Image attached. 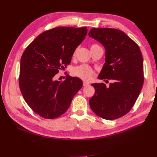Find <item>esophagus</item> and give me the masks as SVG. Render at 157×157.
Listing matches in <instances>:
<instances>
[{
    "instance_id": "obj_1",
    "label": "esophagus",
    "mask_w": 157,
    "mask_h": 157,
    "mask_svg": "<svg viewBox=\"0 0 157 157\" xmlns=\"http://www.w3.org/2000/svg\"><path fill=\"white\" fill-rule=\"evenodd\" d=\"M89 85V83L88 82H86V81H84L83 82V86H88Z\"/></svg>"
}]
</instances>
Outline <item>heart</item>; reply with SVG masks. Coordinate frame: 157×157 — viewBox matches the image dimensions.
<instances>
[{"label":"heart","instance_id":"1","mask_svg":"<svg viewBox=\"0 0 157 157\" xmlns=\"http://www.w3.org/2000/svg\"><path fill=\"white\" fill-rule=\"evenodd\" d=\"M97 44H92L91 46V48L93 47L97 46ZM75 52H74V55L75 54ZM72 74L75 77H77L80 79H82L84 81H88L92 78L94 75V70L89 67L87 65H81L75 67L72 70Z\"/></svg>","mask_w":157,"mask_h":157}]
</instances>
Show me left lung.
Instances as JSON below:
<instances>
[{
	"label": "left lung",
	"mask_w": 157,
	"mask_h": 157,
	"mask_svg": "<svg viewBox=\"0 0 157 157\" xmlns=\"http://www.w3.org/2000/svg\"><path fill=\"white\" fill-rule=\"evenodd\" d=\"M88 35L105 50V62L98 78L113 80L109 87L104 83L92 84L95 94L89 100L90 106L104 119H117L131 110L143 87L141 50L126 33L117 29L93 28Z\"/></svg>",
	"instance_id": "obj_1"
}]
</instances>
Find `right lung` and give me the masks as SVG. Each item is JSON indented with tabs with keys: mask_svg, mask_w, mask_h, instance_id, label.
<instances>
[{
	"mask_svg": "<svg viewBox=\"0 0 157 157\" xmlns=\"http://www.w3.org/2000/svg\"><path fill=\"white\" fill-rule=\"evenodd\" d=\"M86 27H58L42 33L23 52L19 84L32 110L41 117L53 119L67 110L75 95L82 86L78 77L54 80L59 70L71 58L87 35Z\"/></svg>",
	"mask_w": 157,
	"mask_h": 157,
	"instance_id": "1",
	"label": "right lung"
}]
</instances>
